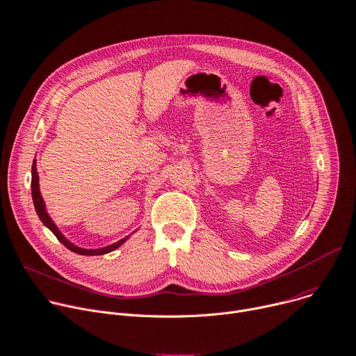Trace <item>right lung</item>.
I'll use <instances>...</instances> for the list:
<instances>
[{"mask_svg": "<svg viewBox=\"0 0 356 356\" xmlns=\"http://www.w3.org/2000/svg\"><path fill=\"white\" fill-rule=\"evenodd\" d=\"M38 186H40V184H38V173H37L35 160H34L33 169H31V193H33V202H34V207H35L37 215H38L40 220L54 233L56 238H57L67 249H70L71 252L79 253V254H86V256H97V254H104V253H108V252L117 249L118 246H122V245L127 241V238H124V239H122V241H118V242H115V243H113V245H110V246H107V248H102V249H81V248L74 246L73 243H70V242L64 238V236L60 233V230L57 229V226L54 225V222L50 219L49 213L45 211V207H44L45 204H44V200H42V197H41L40 187H38Z\"/></svg>", "mask_w": 356, "mask_h": 356, "instance_id": "obj_1", "label": "right lung"}]
</instances>
